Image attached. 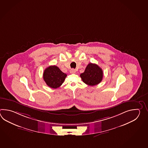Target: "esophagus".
<instances>
[{
    "label": "esophagus",
    "mask_w": 148,
    "mask_h": 148,
    "mask_svg": "<svg viewBox=\"0 0 148 148\" xmlns=\"http://www.w3.org/2000/svg\"><path fill=\"white\" fill-rule=\"evenodd\" d=\"M70 72L71 73H75V70L74 69H72L70 70Z\"/></svg>",
    "instance_id": "esophagus-1"
}]
</instances>
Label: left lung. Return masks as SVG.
Wrapping results in <instances>:
<instances>
[{"instance_id":"1","label":"left lung","mask_w":148,"mask_h":148,"mask_svg":"<svg viewBox=\"0 0 148 148\" xmlns=\"http://www.w3.org/2000/svg\"><path fill=\"white\" fill-rule=\"evenodd\" d=\"M82 80L89 86H95L99 84L103 77V70L99 66L95 63L88 64L84 73L80 74Z\"/></svg>"}]
</instances>
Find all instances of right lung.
<instances>
[{
  "instance_id": "right-lung-1",
  "label": "right lung",
  "mask_w": 148,
  "mask_h": 148,
  "mask_svg": "<svg viewBox=\"0 0 148 148\" xmlns=\"http://www.w3.org/2000/svg\"><path fill=\"white\" fill-rule=\"evenodd\" d=\"M43 77L48 86L56 89L63 84L66 75L61 71L58 66H51L45 69Z\"/></svg>"
}]
</instances>
